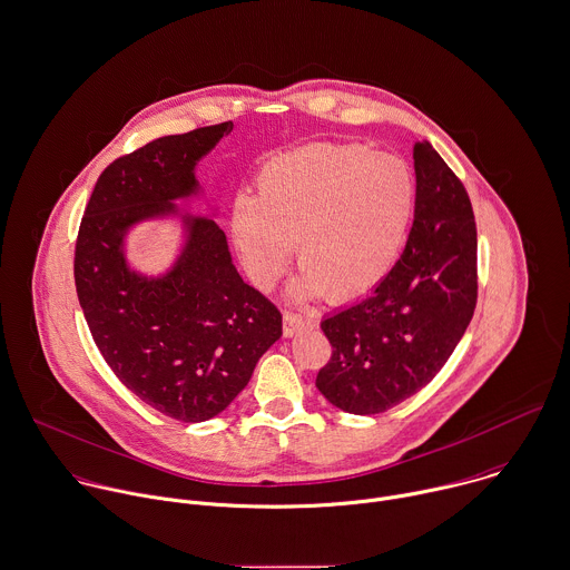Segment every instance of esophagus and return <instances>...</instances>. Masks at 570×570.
<instances>
[{
    "label": "esophagus",
    "instance_id": "1",
    "mask_svg": "<svg viewBox=\"0 0 570 570\" xmlns=\"http://www.w3.org/2000/svg\"><path fill=\"white\" fill-rule=\"evenodd\" d=\"M312 323L307 321V318H303V316H298V314H294V312H285L283 314V334L289 338V336H294V334H298V332H303L305 327H309Z\"/></svg>",
    "mask_w": 570,
    "mask_h": 570
}]
</instances>
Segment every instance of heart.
<instances>
[{
	"instance_id": "b5f03b06",
	"label": "heart",
	"mask_w": 570,
	"mask_h": 570,
	"mask_svg": "<svg viewBox=\"0 0 570 570\" xmlns=\"http://www.w3.org/2000/svg\"><path fill=\"white\" fill-rule=\"evenodd\" d=\"M415 214L411 168L361 144H312L272 157L256 196L232 203L229 232L249 281L269 289L294 243L298 296L336 301L374 289L395 265Z\"/></svg>"
}]
</instances>
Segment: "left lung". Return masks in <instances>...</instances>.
Instances as JSON below:
<instances>
[{
  "instance_id": "8db88e82",
  "label": "left lung",
  "mask_w": 570,
  "mask_h": 570,
  "mask_svg": "<svg viewBox=\"0 0 570 570\" xmlns=\"http://www.w3.org/2000/svg\"><path fill=\"white\" fill-rule=\"evenodd\" d=\"M415 214L391 272L321 330L332 345L318 391L356 415L382 413L435 379L478 301V232L462 181L429 141L413 146Z\"/></svg>"
}]
</instances>
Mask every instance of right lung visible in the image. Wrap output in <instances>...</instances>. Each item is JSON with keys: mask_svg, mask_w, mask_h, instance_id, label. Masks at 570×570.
Wrapping results in <instances>:
<instances>
[{"mask_svg": "<svg viewBox=\"0 0 570 570\" xmlns=\"http://www.w3.org/2000/svg\"><path fill=\"white\" fill-rule=\"evenodd\" d=\"M232 128L161 137L112 161L75 247L79 305L104 361L139 400L181 422L225 411L283 334L281 312L240 278L216 220L177 207L198 194L196 164ZM166 215L183 216L187 243L166 275L146 277L127 265L125 236Z\"/></svg>", "mask_w": 570, "mask_h": 570, "instance_id": "add662e5", "label": "right lung"}]
</instances>
